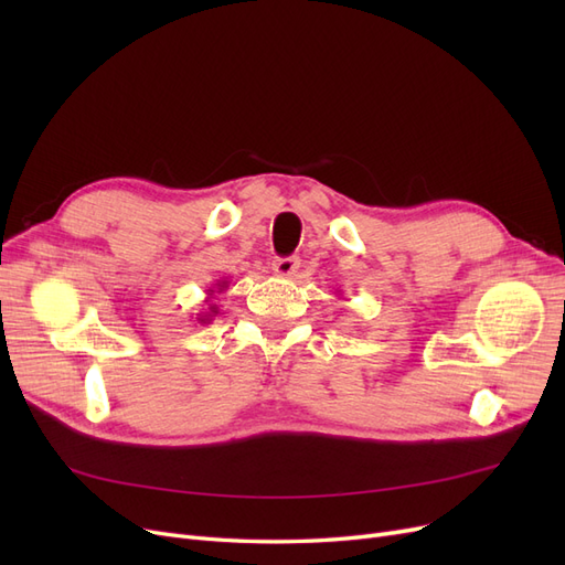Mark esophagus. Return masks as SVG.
<instances>
[{
  "label": "esophagus",
  "instance_id": "esophagus-1",
  "mask_svg": "<svg viewBox=\"0 0 565 565\" xmlns=\"http://www.w3.org/2000/svg\"><path fill=\"white\" fill-rule=\"evenodd\" d=\"M299 264L301 262L297 259V256H285V259L273 262V273H276L278 278H292V276H297Z\"/></svg>",
  "mask_w": 565,
  "mask_h": 565
}]
</instances>
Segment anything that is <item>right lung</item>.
<instances>
[{
  "instance_id": "1",
  "label": "right lung",
  "mask_w": 565,
  "mask_h": 565,
  "mask_svg": "<svg viewBox=\"0 0 565 565\" xmlns=\"http://www.w3.org/2000/svg\"><path fill=\"white\" fill-rule=\"evenodd\" d=\"M224 289H228V280L226 278H221V280H216L210 289H207V299H204V303H207V309H204L202 313H198V322H212V318H216L218 316V306L216 303H212V299H214V295H221L224 292Z\"/></svg>"
}]
</instances>
